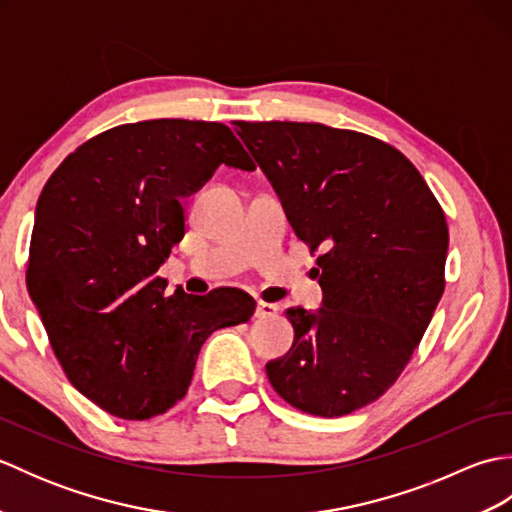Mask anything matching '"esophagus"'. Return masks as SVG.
Here are the masks:
<instances>
[{"mask_svg":"<svg viewBox=\"0 0 512 512\" xmlns=\"http://www.w3.org/2000/svg\"><path fill=\"white\" fill-rule=\"evenodd\" d=\"M277 312H279V308L275 306V303H266V301L257 303V317L259 319H273V317H277Z\"/></svg>","mask_w":512,"mask_h":512,"instance_id":"esophagus-1","label":"esophagus"}]
</instances>
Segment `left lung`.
<instances>
[{
  "mask_svg": "<svg viewBox=\"0 0 512 512\" xmlns=\"http://www.w3.org/2000/svg\"><path fill=\"white\" fill-rule=\"evenodd\" d=\"M317 257L323 306L286 310L295 341L266 374L312 416L380 398L416 350L444 292L449 228L420 171L383 140L321 123L235 121Z\"/></svg>",
  "mask_w": 512,
  "mask_h": 512,
  "instance_id": "8db88e82",
  "label": "left lung"
}]
</instances>
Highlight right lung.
<instances>
[{
  "instance_id": "obj_1",
  "label": "right lung",
  "mask_w": 512,
  "mask_h": 512,
  "mask_svg": "<svg viewBox=\"0 0 512 512\" xmlns=\"http://www.w3.org/2000/svg\"><path fill=\"white\" fill-rule=\"evenodd\" d=\"M220 165L253 171L222 123L156 118L76 147L43 187L26 286L70 383L107 413L147 420L184 398L200 347L246 323L255 299L165 295L182 204Z\"/></svg>"
}]
</instances>
